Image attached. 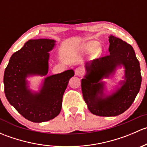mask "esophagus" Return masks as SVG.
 <instances>
[{"label": "esophagus", "instance_id": "1", "mask_svg": "<svg viewBox=\"0 0 147 147\" xmlns=\"http://www.w3.org/2000/svg\"><path fill=\"white\" fill-rule=\"evenodd\" d=\"M83 73V70L81 67H78L75 69V75H78V76H80Z\"/></svg>", "mask_w": 147, "mask_h": 147}]
</instances>
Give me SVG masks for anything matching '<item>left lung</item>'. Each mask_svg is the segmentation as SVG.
<instances>
[{"label":"left lung","mask_w":147,"mask_h":147,"mask_svg":"<svg viewBox=\"0 0 147 147\" xmlns=\"http://www.w3.org/2000/svg\"><path fill=\"white\" fill-rule=\"evenodd\" d=\"M109 55L86 63V74L81 81L83 98L93 115L115 117L129 108L142 84L139 62L129 44L120 38L109 37ZM125 68L124 81L111 94H106L102 80L115 74L117 67Z\"/></svg>","instance_id":"8db88e82"}]
</instances>
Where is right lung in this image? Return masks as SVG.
Listing matches in <instances>:
<instances>
[{
	"mask_svg": "<svg viewBox=\"0 0 147 147\" xmlns=\"http://www.w3.org/2000/svg\"><path fill=\"white\" fill-rule=\"evenodd\" d=\"M55 45L51 39L30 40L10 57L4 72V92L9 103L26 119L43 122L60 114L63 97L73 69L46 77L50 53ZM45 76L38 91L29 89L27 78Z\"/></svg>",
	"mask_w": 147,
	"mask_h": 147,
	"instance_id": "1",
	"label": "right lung"
}]
</instances>
